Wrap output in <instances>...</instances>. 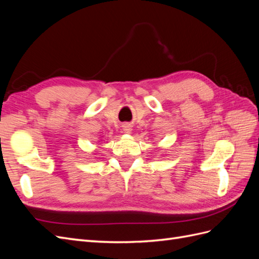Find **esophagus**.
Here are the masks:
<instances>
[{
    "instance_id": "esophagus-1",
    "label": "esophagus",
    "mask_w": 259,
    "mask_h": 259,
    "mask_svg": "<svg viewBox=\"0 0 259 259\" xmlns=\"http://www.w3.org/2000/svg\"><path fill=\"white\" fill-rule=\"evenodd\" d=\"M123 130H124L125 133H128V134H131V133H132V126H131V124H124V125H123Z\"/></svg>"
}]
</instances>
